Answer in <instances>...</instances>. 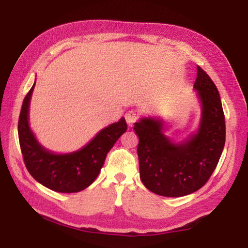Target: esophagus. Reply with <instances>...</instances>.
<instances>
[{"instance_id": "esophagus-1", "label": "esophagus", "mask_w": 248, "mask_h": 248, "mask_svg": "<svg viewBox=\"0 0 248 248\" xmlns=\"http://www.w3.org/2000/svg\"><path fill=\"white\" fill-rule=\"evenodd\" d=\"M124 117H125V121H127V124H128L129 127H132V125L135 123H137L138 114L135 113L134 110H129V111H127V113H125Z\"/></svg>"}]
</instances>
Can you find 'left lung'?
Wrapping results in <instances>:
<instances>
[{"label": "left lung", "instance_id": "left-lung-1", "mask_svg": "<svg viewBox=\"0 0 248 248\" xmlns=\"http://www.w3.org/2000/svg\"><path fill=\"white\" fill-rule=\"evenodd\" d=\"M193 87L201 100L202 115L197 133L186 140L175 144L167 138L161 119L145 117L134 124L140 181L159 196L183 197L199 190L214 172L225 146L219 92L199 65Z\"/></svg>", "mask_w": 248, "mask_h": 248}]
</instances>
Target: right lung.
Returning <instances> with one entry per match:
<instances>
[{"label": "right lung", "instance_id": "1", "mask_svg": "<svg viewBox=\"0 0 248 248\" xmlns=\"http://www.w3.org/2000/svg\"><path fill=\"white\" fill-rule=\"evenodd\" d=\"M35 82L23 100L18 121L19 144L26 168L35 181L53 191L71 193L84 190L98 177L106 155L127 131V123L121 118L109 124L77 152L53 154L37 142L29 125V106Z\"/></svg>", "mask_w": 248, "mask_h": 248}]
</instances>
